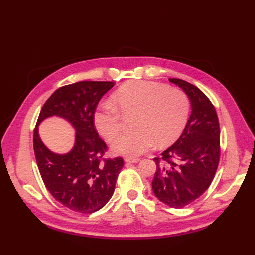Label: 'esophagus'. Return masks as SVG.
Segmentation results:
<instances>
[{
    "label": "esophagus",
    "instance_id": "obj_1",
    "mask_svg": "<svg viewBox=\"0 0 255 255\" xmlns=\"http://www.w3.org/2000/svg\"><path fill=\"white\" fill-rule=\"evenodd\" d=\"M138 161H140L139 158H126L125 159L126 163H137Z\"/></svg>",
    "mask_w": 255,
    "mask_h": 255
}]
</instances>
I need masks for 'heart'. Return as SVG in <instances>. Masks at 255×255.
<instances>
[{"mask_svg":"<svg viewBox=\"0 0 255 255\" xmlns=\"http://www.w3.org/2000/svg\"><path fill=\"white\" fill-rule=\"evenodd\" d=\"M94 114V125L100 135L112 140L121 130V116L132 115L131 132L112 141L116 154L135 157L154 145L175 141L188 120L190 103L186 93L149 80H132L120 87Z\"/></svg>","mask_w":255,"mask_h":255,"instance_id":"b5f03b06","label":"heart"}]
</instances>
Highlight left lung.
I'll return each mask as SVG.
<instances>
[{
    "mask_svg": "<svg viewBox=\"0 0 255 255\" xmlns=\"http://www.w3.org/2000/svg\"><path fill=\"white\" fill-rule=\"evenodd\" d=\"M187 94L191 115L179 139L160 157L152 182L156 197L180 209L209 188L219 164L220 127L215 107L204 92L180 78H169Z\"/></svg>",
    "mask_w": 255,
    "mask_h": 255,
    "instance_id": "8db88e82",
    "label": "left lung"
}]
</instances>
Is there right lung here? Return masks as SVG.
Masks as SVG:
<instances>
[{"label": "right lung", "instance_id": "add662e5", "mask_svg": "<svg viewBox=\"0 0 255 255\" xmlns=\"http://www.w3.org/2000/svg\"><path fill=\"white\" fill-rule=\"evenodd\" d=\"M113 82H77L59 88L43 104L34 130V152L43 183L64 207L83 214L103 208L115 192L124 160L104 159L106 143L94 125V114ZM50 115H59L77 131L74 149L65 155L51 153L37 134V125Z\"/></svg>", "mask_w": 255, "mask_h": 255}]
</instances>
